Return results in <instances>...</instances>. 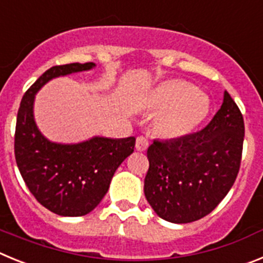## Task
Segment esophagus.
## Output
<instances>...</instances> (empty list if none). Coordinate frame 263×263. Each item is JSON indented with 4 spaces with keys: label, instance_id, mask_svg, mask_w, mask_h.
Masks as SVG:
<instances>
[{
    "label": "esophagus",
    "instance_id": "obj_1",
    "mask_svg": "<svg viewBox=\"0 0 263 263\" xmlns=\"http://www.w3.org/2000/svg\"><path fill=\"white\" fill-rule=\"evenodd\" d=\"M149 146V140L146 139V137L144 136H139L136 139V149L137 151H140V152H143V151H146V148Z\"/></svg>",
    "mask_w": 263,
    "mask_h": 263
}]
</instances>
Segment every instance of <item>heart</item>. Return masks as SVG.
I'll use <instances>...</instances> for the list:
<instances>
[{
    "mask_svg": "<svg viewBox=\"0 0 263 263\" xmlns=\"http://www.w3.org/2000/svg\"><path fill=\"white\" fill-rule=\"evenodd\" d=\"M149 108L161 112L156 120L158 134L166 137H182L199 126L208 112L204 93L181 80H169L158 85L149 97Z\"/></svg>",
    "mask_w": 263,
    "mask_h": 263,
    "instance_id": "1",
    "label": "heart"
}]
</instances>
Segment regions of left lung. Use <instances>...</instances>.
<instances>
[{
    "label": "left lung",
    "instance_id": "left-lung-1",
    "mask_svg": "<svg viewBox=\"0 0 263 263\" xmlns=\"http://www.w3.org/2000/svg\"><path fill=\"white\" fill-rule=\"evenodd\" d=\"M243 136L242 114L224 91L223 105L202 131L153 141L144 194L156 214L184 224L214 211L236 181Z\"/></svg>",
    "mask_w": 263,
    "mask_h": 263
}]
</instances>
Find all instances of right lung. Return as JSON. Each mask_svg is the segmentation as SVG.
Masks as SVG:
<instances>
[{
	"label": "right lung",
	"instance_id": "right-lung-1",
	"mask_svg": "<svg viewBox=\"0 0 263 263\" xmlns=\"http://www.w3.org/2000/svg\"><path fill=\"white\" fill-rule=\"evenodd\" d=\"M94 63L56 65L40 76L23 96L16 115L14 153L18 169L35 199L60 216H84L106 195L114 173L135 148L126 139L93 137L79 144H58L40 134L34 120L35 94L59 76L89 70Z\"/></svg>",
	"mask_w": 263,
	"mask_h": 263
}]
</instances>
